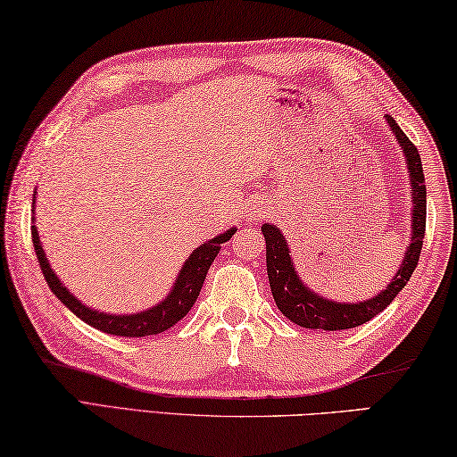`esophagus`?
Wrapping results in <instances>:
<instances>
[{"mask_svg":"<svg viewBox=\"0 0 457 457\" xmlns=\"http://www.w3.org/2000/svg\"><path fill=\"white\" fill-rule=\"evenodd\" d=\"M260 215H262V205H253V207H250V210L245 212V220L247 221H255V220H260Z\"/></svg>","mask_w":457,"mask_h":457,"instance_id":"esophagus-1","label":"esophagus"}]
</instances>
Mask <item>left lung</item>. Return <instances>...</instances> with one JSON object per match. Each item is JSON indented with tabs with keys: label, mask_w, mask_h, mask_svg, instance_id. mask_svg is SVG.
Here are the masks:
<instances>
[{
	"label": "left lung",
	"mask_w": 457,
	"mask_h": 457,
	"mask_svg": "<svg viewBox=\"0 0 457 457\" xmlns=\"http://www.w3.org/2000/svg\"><path fill=\"white\" fill-rule=\"evenodd\" d=\"M389 129L394 131L395 142L400 144L405 163H408L410 173V194H411V239L405 250L403 262L400 270L389 281L386 289H381L371 300H363L358 303L347 302H331L303 284L294 268V260L289 255L287 239L284 234L271 223H263L262 234L265 237V263H268V278L271 295L276 300L279 312L286 315L289 321L308 329L321 331H336V329H350L358 328L361 323L376 318L379 312H384L394 297L402 292L403 286L408 284L413 270L418 268V260L424 245L426 236V179L424 168H421V157L418 147L413 145L408 136L403 134L392 115H386Z\"/></svg>",
	"instance_id": "left-lung-1"
}]
</instances>
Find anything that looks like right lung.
Here are the masks:
<instances>
[{"label": "right lung", "instance_id": "add662e5", "mask_svg": "<svg viewBox=\"0 0 457 457\" xmlns=\"http://www.w3.org/2000/svg\"><path fill=\"white\" fill-rule=\"evenodd\" d=\"M33 197H36V192H33ZM33 204H36V200H33ZM33 212H36V207H33ZM234 231L236 228H229L228 231H223V234L210 239V242L195 247L186 260L184 268H181V271L178 273L176 284H173L171 292L168 294L165 300H162L160 303L145 312L123 313V315L104 313V312L91 310L87 305L81 303L78 297L62 284V279L55 276V271L52 270V265H49L46 257L44 245L39 242L36 226H31V239H33V250H36L39 268L44 271L47 286L52 287V292L57 295V300H60L65 308L71 310L81 321H86L87 326L104 331V334L121 336V337H145V336L162 334V331L176 326V323L194 308L197 295L202 292L207 270H210V265L213 263L215 255L220 253L221 244H226L228 239L234 236Z\"/></svg>", "mask_w": 457, "mask_h": 457}]
</instances>
